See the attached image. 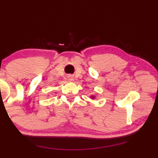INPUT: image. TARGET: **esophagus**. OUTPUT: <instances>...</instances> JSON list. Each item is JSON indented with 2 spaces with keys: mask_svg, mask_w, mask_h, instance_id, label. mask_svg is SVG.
<instances>
[{
  "mask_svg": "<svg viewBox=\"0 0 158 158\" xmlns=\"http://www.w3.org/2000/svg\"><path fill=\"white\" fill-rule=\"evenodd\" d=\"M68 81H73V77L72 76V75H68Z\"/></svg>",
  "mask_w": 158,
  "mask_h": 158,
  "instance_id": "obj_1",
  "label": "esophagus"
}]
</instances>
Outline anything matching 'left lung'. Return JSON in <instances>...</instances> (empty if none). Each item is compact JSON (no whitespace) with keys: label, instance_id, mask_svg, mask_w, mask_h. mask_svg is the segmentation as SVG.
<instances>
[{"label":"left lung","instance_id":"8db88e82","mask_svg":"<svg viewBox=\"0 0 158 158\" xmlns=\"http://www.w3.org/2000/svg\"><path fill=\"white\" fill-rule=\"evenodd\" d=\"M90 98H91V99H93V100H94V99H95V98H96V96H94V95H91V96H90Z\"/></svg>","mask_w":158,"mask_h":158}]
</instances>
